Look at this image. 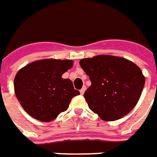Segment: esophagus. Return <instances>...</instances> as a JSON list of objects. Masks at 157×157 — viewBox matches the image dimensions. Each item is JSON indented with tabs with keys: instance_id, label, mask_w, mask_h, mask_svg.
<instances>
[{
	"instance_id": "34e87169",
	"label": "esophagus",
	"mask_w": 157,
	"mask_h": 157,
	"mask_svg": "<svg viewBox=\"0 0 157 157\" xmlns=\"http://www.w3.org/2000/svg\"><path fill=\"white\" fill-rule=\"evenodd\" d=\"M86 86H84V87L82 88L81 90H80V94H81V95H83L84 93L86 92Z\"/></svg>"
}]
</instances>
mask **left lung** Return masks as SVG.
I'll return each mask as SVG.
<instances>
[{
    "mask_svg": "<svg viewBox=\"0 0 157 157\" xmlns=\"http://www.w3.org/2000/svg\"><path fill=\"white\" fill-rule=\"evenodd\" d=\"M79 63L92 83L84 97L89 108L103 121L121 119L136 106L145 84L136 64L108 55L83 58Z\"/></svg>",
    "mask_w": 157,
    "mask_h": 157,
    "instance_id": "left-lung-1",
    "label": "left lung"
}]
</instances>
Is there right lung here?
<instances>
[{
    "instance_id": "add662e5",
    "label": "right lung",
    "mask_w": 157,
    "mask_h": 157,
    "mask_svg": "<svg viewBox=\"0 0 157 157\" xmlns=\"http://www.w3.org/2000/svg\"><path fill=\"white\" fill-rule=\"evenodd\" d=\"M72 61L43 59L21 69L15 75V96L22 108L35 119L51 121L66 111L71 99L80 93L69 78L62 75Z\"/></svg>"
}]
</instances>
